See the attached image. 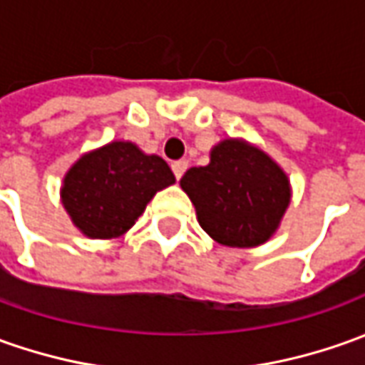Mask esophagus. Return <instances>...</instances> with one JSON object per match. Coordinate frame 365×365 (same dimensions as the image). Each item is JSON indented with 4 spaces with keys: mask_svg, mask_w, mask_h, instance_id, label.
Wrapping results in <instances>:
<instances>
[{
    "mask_svg": "<svg viewBox=\"0 0 365 365\" xmlns=\"http://www.w3.org/2000/svg\"><path fill=\"white\" fill-rule=\"evenodd\" d=\"M172 170H173V175H175V180H182V175L185 173V170H187V162H185V160L173 162Z\"/></svg>",
    "mask_w": 365,
    "mask_h": 365,
    "instance_id": "1",
    "label": "esophagus"
}]
</instances>
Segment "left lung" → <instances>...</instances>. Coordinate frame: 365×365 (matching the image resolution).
Masks as SVG:
<instances>
[{
	"mask_svg": "<svg viewBox=\"0 0 365 365\" xmlns=\"http://www.w3.org/2000/svg\"><path fill=\"white\" fill-rule=\"evenodd\" d=\"M180 185L203 232L230 247L266 244L292 200L286 172L266 151L232 138L214 145L207 165L183 173Z\"/></svg>",
	"mask_w": 365,
	"mask_h": 365,
	"instance_id": "1",
	"label": "left lung"
}]
</instances>
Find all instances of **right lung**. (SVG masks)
I'll list each match as a JSON object with an SVG mask.
<instances>
[{
    "label": "right lung",
    "instance_id": "right-lung-1",
    "mask_svg": "<svg viewBox=\"0 0 365 365\" xmlns=\"http://www.w3.org/2000/svg\"><path fill=\"white\" fill-rule=\"evenodd\" d=\"M173 182L160 155H148L131 141H111L69 168L61 203L81 234L111 240L125 234L151 197Z\"/></svg>",
    "mask_w": 365,
    "mask_h": 365
}]
</instances>
